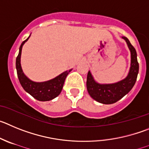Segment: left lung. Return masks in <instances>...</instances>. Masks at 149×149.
<instances>
[{
	"label": "left lung",
	"instance_id": "left-lung-1",
	"mask_svg": "<svg viewBox=\"0 0 149 149\" xmlns=\"http://www.w3.org/2000/svg\"><path fill=\"white\" fill-rule=\"evenodd\" d=\"M126 41L131 52V67L128 76L120 81L112 84H100L95 81L91 73L88 71L87 76V89L90 96L96 102L108 104L116 102L132 89L136 82L139 72V64L136 58V52L129 40L123 36Z\"/></svg>",
	"mask_w": 149,
	"mask_h": 149
}]
</instances>
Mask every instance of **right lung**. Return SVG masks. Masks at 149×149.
I'll return each instance as SVG.
<instances>
[{"mask_svg":"<svg viewBox=\"0 0 149 149\" xmlns=\"http://www.w3.org/2000/svg\"><path fill=\"white\" fill-rule=\"evenodd\" d=\"M30 36L25 41L22 42L19 48V53L16 58V70L18 74V79L21 83L22 88L26 92L31 95L36 100L38 101H49L53 100L56 96H58L61 92L63 85L65 83V79L72 69L66 70L64 73H61L58 76L42 82H36L30 80L23 72L21 65V56L23 45L27 41Z\"/></svg>","mask_w":149,"mask_h":149,"instance_id":"1","label":"right lung"}]
</instances>
